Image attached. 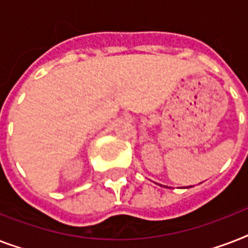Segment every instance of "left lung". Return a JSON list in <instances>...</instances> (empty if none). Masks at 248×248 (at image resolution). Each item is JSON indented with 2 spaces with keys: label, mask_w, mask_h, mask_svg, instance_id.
Here are the masks:
<instances>
[{
  "label": "left lung",
  "mask_w": 248,
  "mask_h": 248,
  "mask_svg": "<svg viewBox=\"0 0 248 248\" xmlns=\"http://www.w3.org/2000/svg\"><path fill=\"white\" fill-rule=\"evenodd\" d=\"M163 188H167V186H165V185H163ZM185 188H190V186H185Z\"/></svg>",
  "instance_id": "obj_1"
}]
</instances>
